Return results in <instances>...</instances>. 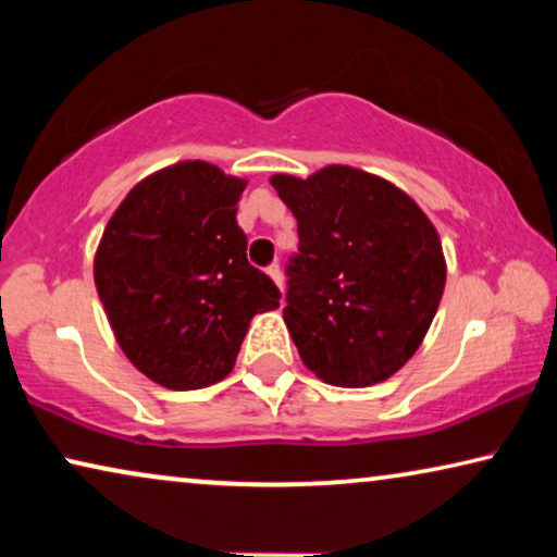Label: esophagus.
<instances>
[{
	"instance_id": "1",
	"label": "esophagus",
	"mask_w": 557,
	"mask_h": 557,
	"mask_svg": "<svg viewBox=\"0 0 557 557\" xmlns=\"http://www.w3.org/2000/svg\"><path fill=\"white\" fill-rule=\"evenodd\" d=\"M265 273H269V276H271V281H273V284H276L278 288H281V286H284V276H281V269H278V265H276V263H273V265H269V271H265Z\"/></svg>"
}]
</instances>
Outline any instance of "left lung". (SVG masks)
<instances>
[{
    "instance_id": "left-lung-1",
    "label": "left lung",
    "mask_w": 557,
    "mask_h": 557,
    "mask_svg": "<svg viewBox=\"0 0 557 557\" xmlns=\"http://www.w3.org/2000/svg\"><path fill=\"white\" fill-rule=\"evenodd\" d=\"M271 185L299 223L284 322L301 362L337 387L393 377L444 296L438 231L408 193L347 164L273 174Z\"/></svg>"
}]
</instances>
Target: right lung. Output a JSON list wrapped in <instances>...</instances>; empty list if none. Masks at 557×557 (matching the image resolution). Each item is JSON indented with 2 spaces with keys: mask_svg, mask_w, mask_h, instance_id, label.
<instances>
[{
  "mask_svg": "<svg viewBox=\"0 0 557 557\" xmlns=\"http://www.w3.org/2000/svg\"><path fill=\"white\" fill-rule=\"evenodd\" d=\"M248 180L185 159L136 182L94 256V281L128 362L170 391L231 375L250 319L278 288L248 263L238 202Z\"/></svg>",
  "mask_w": 557,
  "mask_h": 557,
  "instance_id": "right-lung-1",
  "label": "right lung"
}]
</instances>
